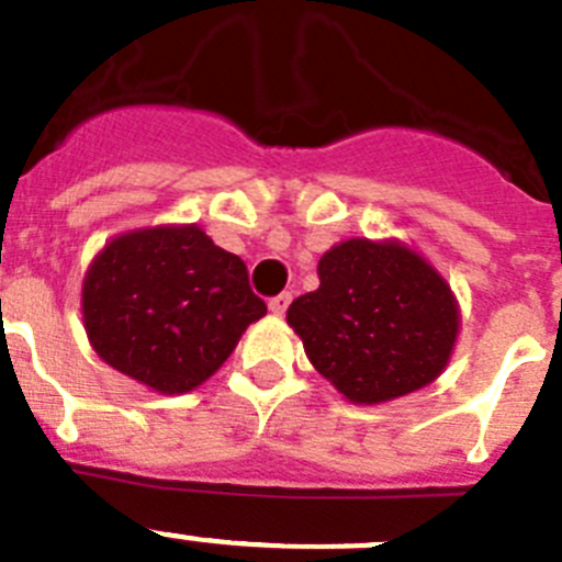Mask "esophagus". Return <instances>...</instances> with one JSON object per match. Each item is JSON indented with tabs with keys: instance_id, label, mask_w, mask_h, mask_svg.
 Listing matches in <instances>:
<instances>
[{
	"instance_id": "esophagus-1",
	"label": "esophagus",
	"mask_w": 562,
	"mask_h": 562,
	"mask_svg": "<svg viewBox=\"0 0 562 562\" xmlns=\"http://www.w3.org/2000/svg\"><path fill=\"white\" fill-rule=\"evenodd\" d=\"M291 293H288V291H282V293H277V296H271L269 299V310H271V313H274V315H282V313H285V310H288V304H291Z\"/></svg>"
}]
</instances>
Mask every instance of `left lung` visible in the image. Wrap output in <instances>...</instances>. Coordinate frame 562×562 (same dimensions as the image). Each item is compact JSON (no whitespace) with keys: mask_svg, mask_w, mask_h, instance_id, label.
Masks as SVG:
<instances>
[{"mask_svg":"<svg viewBox=\"0 0 562 562\" xmlns=\"http://www.w3.org/2000/svg\"><path fill=\"white\" fill-rule=\"evenodd\" d=\"M318 277V291L288 307V324L315 370L348 401H390L442 373L459 335V307L419 255L351 238L321 258Z\"/></svg>","mask_w":562,"mask_h":562,"instance_id":"obj_1","label":"left lung"}]
</instances>
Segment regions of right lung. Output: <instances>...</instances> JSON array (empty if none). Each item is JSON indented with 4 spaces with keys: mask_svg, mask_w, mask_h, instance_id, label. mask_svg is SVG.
<instances>
[{
    "mask_svg": "<svg viewBox=\"0 0 562 562\" xmlns=\"http://www.w3.org/2000/svg\"><path fill=\"white\" fill-rule=\"evenodd\" d=\"M81 310L103 362L176 395L220 370L266 302L244 260L189 225L106 244L85 277Z\"/></svg>",
    "mask_w": 562,
    "mask_h": 562,
    "instance_id": "1",
    "label": "right lung"
}]
</instances>
